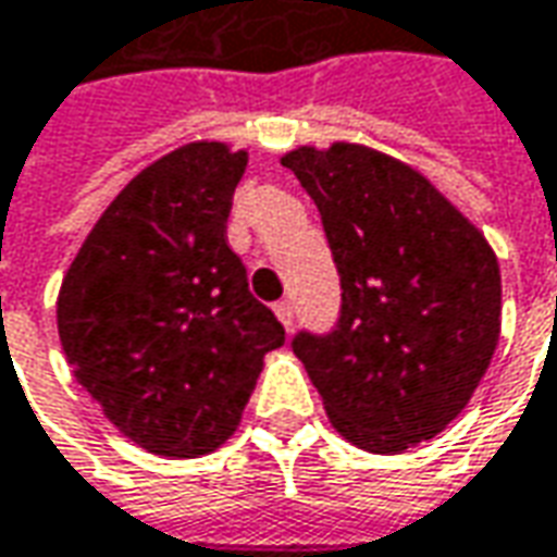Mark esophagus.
I'll return each instance as SVG.
<instances>
[{
	"instance_id": "obj_1",
	"label": "esophagus",
	"mask_w": 557,
	"mask_h": 557,
	"mask_svg": "<svg viewBox=\"0 0 557 557\" xmlns=\"http://www.w3.org/2000/svg\"><path fill=\"white\" fill-rule=\"evenodd\" d=\"M274 314H277V320L286 326V330H293V320H296L293 301H277V305H274Z\"/></svg>"
}]
</instances>
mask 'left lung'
I'll list each match as a JSON object with an SVG mask.
<instances>
[{
	"label": "left lung",
	"mask_w": 557,
	"mask_h": 557,
	"mask_svg": "<svg viewBox=\"0 0 557 557\" xmlns=\"http://www.w3.org/2000/svg\"><path fill=\"white\" fill-rule=\"evenodd\" d=\"M280 163L317 202L342 277L336 330L293 342L333 429L388 456L432 441L496 351V252L422 172L382 150L301 145Z\"/></svg>",
	"instance_id": "left-lung-1"
}]
</instances>
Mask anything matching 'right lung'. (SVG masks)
<instances>
[{
	"label": "right lung",
	"instance_id": "right-lung-1",
	"mask_svg": "<svg viewBox=\"0 0 557 557\" xmlns=\"http://www.w3.org/2000/svg\"><path fill=\"white\" fill-rule=\"evenodd\" d=\"M246 163L224 141H190L141 169L95 221L58 293L76 382L116 432L157 456L219 450L286 336L224 237Z\"/></svg>",
	"mask_w": 557,
	"mask_h": 557
}]
</instances>
